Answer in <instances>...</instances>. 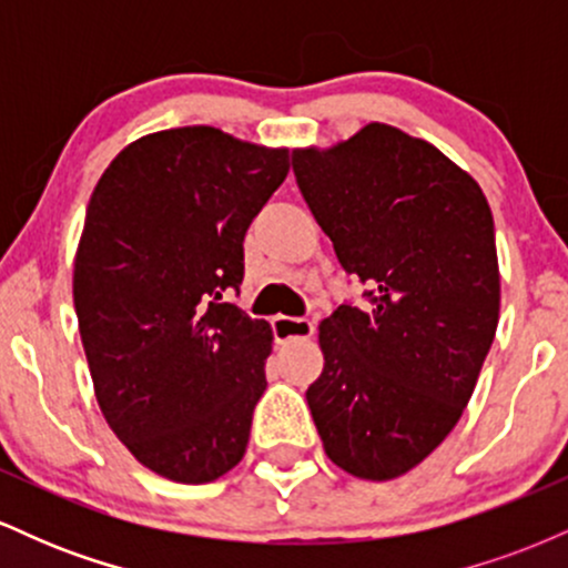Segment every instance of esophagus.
<instances>
[{
  "instance_id": "34e87169",
  "label": "esophagus",
  "mask_w": 568,
  "mask_h": 568,
  "mask_svg": "<svg viewBox=\"0 0 568 568\" xmlns=\"http://www.w3.org/2000/svg\"><path fill=\"white\" fill-rule=\"evenodd\" d=\"M312 334H315V325L304 321V317L277 315L275 321H272V336H275L277 344L296 342V338H310Z\"/></svg>"
}]
</instances>
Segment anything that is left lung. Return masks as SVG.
I'll use <instances>...</instances> for the list:
<instances>
[{"instance_id": "8db88e82", "label": "left lung", "mask_w": 568, "mask_h": 568, "mask_svg": "<svg viewBox=\"0 0 568 568\" xmlns=\"http://www.w3.org/2000/svg\"><path fill=\"white\" fill-rule=\"evenodd\" d=\"M291 160L338 264L366 285V304L321 323L312 419L342 470L397 478L459 422L497 334L491 207L433 143L379 122Z\"/></svg>"}]
</instances>
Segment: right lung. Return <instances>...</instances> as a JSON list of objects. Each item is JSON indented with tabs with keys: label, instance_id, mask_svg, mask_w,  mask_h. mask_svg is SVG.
I'll return each mask as SVG.
<instances>
[{
	"label": "right lung",
	"instance_id": "add662e5",
	"mask_svg": "<svg viewBox=\"0 0 568 568\" xmlns=\"http://www.w3.org/2000/svg\"><path fill=\"white\" fill-rule=\"evenodd\" d=\"M288 152L194 125L130 143L90 197L74 310L98 406L143 467L207 484L243 459L266 389V321L226 293Z\"/></svg>",
	"mask_w": 568,
	"mask_h": 568
}]
</instances>
